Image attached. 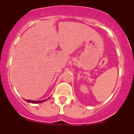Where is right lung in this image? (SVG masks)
I'll use <instances>...</instances> for the list:
<instances>
[{"label":"right lung","instance_id":"add662e5","mask_svg":"<svg viewBox=\"0 0 134 134\" xmlns=\"http://www.w3.org/2000/svg\"><path fill=\"white\" fill-rule=\"evenodd\" d=\"M26 101L28 102H30V103H34V104H37V103H41V102H43V101H45V100H26Z\"/></svg>","mask_w":134,"mask_h":134}]
</instances>
